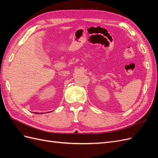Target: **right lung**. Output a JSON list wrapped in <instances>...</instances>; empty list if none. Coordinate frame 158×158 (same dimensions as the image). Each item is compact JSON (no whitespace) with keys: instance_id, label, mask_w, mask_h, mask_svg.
Returning a JSON list of instances; mask_svg holds the SVG:
<instances>
[{"instance_id":"obj_1","label":"right lung","mask_w":158,"mask_h":158,"mask_svg":"<svg viewBox=\"0 0 158 158\" xmlns=\"http://www.w3.org/2000/svg\"><path fill=\"white\" fill-rule=\"evenodd\" d=\"M36 113V114H42L43 113Z\"/></svg>"}]
</instances>
